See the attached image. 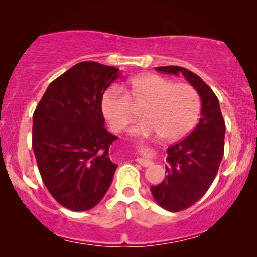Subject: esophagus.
<instances>
[{
    "mask_svg": "<svg viewBox=\"0 0 257 257\" xmlns=\"http://www.w3.org/2000/svg\"><path fill=\"white\" fill-rule=\"evenodd\" d=\"M147 151H149V149H146V147H144V146H139L138 147V152L140 153V155H143V157H139L137 161H138V163L141 164L143 167H149V166H151V164H153L152 159L146 157ZM144 155L146 156L145 158L143 157Z\"/></svg>",
    "mask_w": 257,
    "mask_h": 257,
    "instance_id": "34e87169",
    "label": "esophagus"
}]
</instances>
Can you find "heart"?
<instances>
[{
  "instance_id": "b5f03b06",
  "label": "heart",
  "mask_w": 257,
  "mask_h": 257,
  "mask_svg": "<svg viewBox=\"0 0 257 257\" xmlns=\"http://www.w3.org/2000/svg\"><path fill=\"white\" fill-rule=\"evenodd\" d=\"M141 107L143 119L135 120L129 133L137 137H157L176 141L196 125L200 112L199 94L192 85L175 83L158 75H145L132 79L126 93L111 85L100 100L102 116L114 132L122 131L134 114V106Z\"/></svg>"
}]
</instances>
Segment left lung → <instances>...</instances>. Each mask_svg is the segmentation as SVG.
<instances>
[{
    "label": "left lung",
    "mask_w": 257,
    "mask_h": 257,
    "mask_svg": "<svg viewBox=\"0 0 257 257\" xmlns=\"http://www.w3.org/2000/svg\"><path fill=\"white\" fill-rule=\"evenodd\" d=\"M159 72L182 75L198 91L202 112L193 132L168 147L166 178L151 186L156 203L168 211H181L204 196L213 184L225 149V120L219 99L199 76L180 66L156 67Z\"/></svg>",
    "instance_id": "1"
}]
</instances>
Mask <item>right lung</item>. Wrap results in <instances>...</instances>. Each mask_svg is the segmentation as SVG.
Instances as JSON below:
<instances>
[{
  "mask_svg": "<svg viewBox=\"0 0 257 257\" xmlns=\"http://www.w3.org/2000/svg\"><path fill=\"white\" fill-rule=\"evenodd\" d=\"M120 76L113 66L82 61L52 82L32 117V149L47 190L72 211L94 208L110 187L117 164L108 149L100 100Z\"/></svg>",
  "mask_w": 257,
  "mask_h": 257,
  "instance_id": "1",
  "label": "right lung"
}]
</instances>
